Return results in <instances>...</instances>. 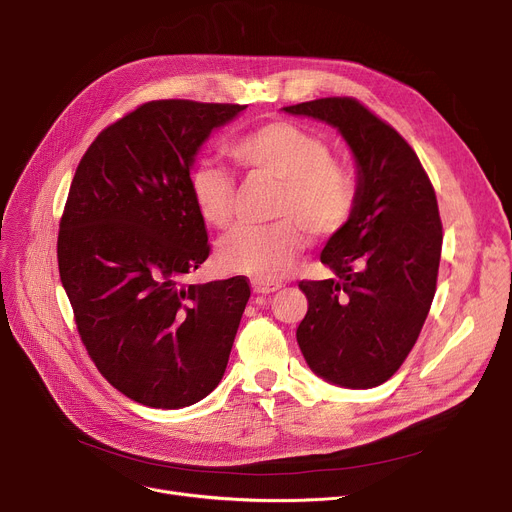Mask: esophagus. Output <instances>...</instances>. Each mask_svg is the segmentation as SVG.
I'll return each instance as SVG.
<instances>
[{
    "instance_id": "esophagus-1",
    "label": "esophagus",
    "mask_w": 512,
    "mask_h": 512,
    "mask_svg": "<svg viewBox=\"0 0 512 512\" xmlns=\"http://www.w3.org/2000/svg\"><path fill=\"white\" fill-rule=\"evenodd\" d=\"M282 288V282L278 280H253V290L257 294H270Z\"/></svg>"
}]
</instances>
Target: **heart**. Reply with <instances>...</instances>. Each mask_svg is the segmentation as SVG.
Returning <instances> with one entry per match:
<instances>
[{
  "mask_svg": "<svg viewBox=\"0 0 512 512\" xmlns=\"http://www.w3.org/2000/svg\"><path fill=\"white\" fill-rule=\"evenodd\" d=\"M228 155L251 178L278 182L272 215L278 222L240 228L224 238L218 261L226 272L270 280L282 274L313 238L340 234L359 207L351 166L330 157V145L313 130L288 120L263 122L228 145ZM188 193L199 218L218 230L234 222V178L215 164L188 174Z\"/></svg>",
  "mask_w": 512,
  "mask_h": 512,
  "instance_id": "heart-1",
  "label": "heart"
}]
</instances>
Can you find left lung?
I'll list each match as a JSON object with an SVG mask.
<instances>
[{
    "label": "left lung",
    "mask_w": 512,
    "mask_h": 512,
    "mask_svg": "<svg viewBox=\"0 0 512 512\" xmlns=\"http://www.w3.org/2000/svg\"><path fill=\"white\" fill-rule=\"evenodd\" d=\"M284 112L336 126L359 166V207L321 251L336 278L299 282L309 301L299 346L332 384L380 386L409 357L436 294L442 220L434 184L400 132L355 97Z\"/></svg>",
    "instance_id": "1"
}]
</instances>
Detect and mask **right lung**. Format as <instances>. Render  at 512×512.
<instances>
[{
    "label": "right lung",
    "instance_id": "add662e5",
    "mask_svg": "<svg viewBox=\"0 0 512 512\" xmlns=\"http://www.w3.org/2000/svg\"><path fill=\"white\" fill-rule=\"evenodd\" d=\"M245 105L157 99L105 126L74 172L58 234L60 278L103 378L155 409L195 405L220 384L245 276L191 284L209 257L188 174L215 126Z\"/></svg>",
    "mask_w": 512,
    "mask_h": 512
}]
</instances>
